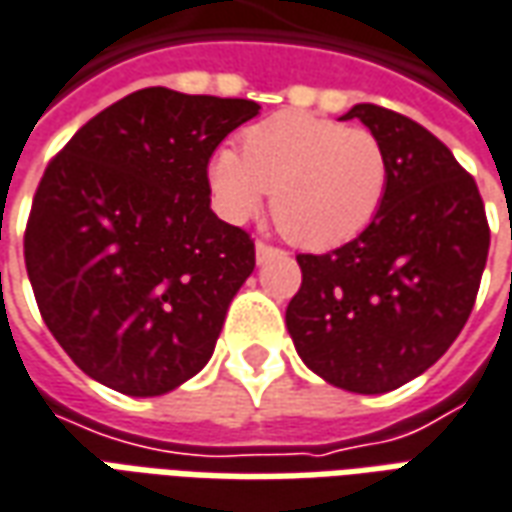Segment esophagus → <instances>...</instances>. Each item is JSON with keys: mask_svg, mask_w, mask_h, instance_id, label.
I'll list each match as a JSON object with an SVG mask.
<instances>
[{"mask_svg": "<svg viewBox=\"0 0 512 512\" xmlns=\"http://www.w3.org/2000/svg\"><path fill=\"white\" fill-rule=\"evenodd\" d=\"M277 252H280V249H277V246L266 244V241H257V244H255L257 263H266L268 257H274V255H277Z\"/></svg>", "mask_w": 512, "mask_h": 512, "instance_id": "34e87169", "label": "esophagus"}]
</instances>
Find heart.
Instances as JSON below:
<instances>
[{
	"instance_id": "b5f03b06",
	"label": "heart",
	"mask_w": 512,
	"mask_h": 512,
	"mask_svg": "<svg viewBox=\"0 0 512 512\" xmlns=\"http://www.w3.org/2000/svg\"><path fill=\"white\" fill-rule=\"evenodd\" d=\"M210 194L230 221H249L274 191L280 232L305 249H332L377 219L388 194V155L366 127L310 113H277L244 132L241 152L219 149Z\"/></svg>"
}]
</instances>
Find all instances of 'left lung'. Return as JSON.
I'll use <instances>...</instances> for the list:
<instances>
[{"instance_id": "obj_1", "label": "left lung", "mask_w": 512, "mask_h": 512, "mask_svg": "<svg viewBox=\"0 0 512 512\" xmlns=\"http://www.w3.org/2000/svg\"><path fill=\"white\" fill-rule=\"evenodd\" d=\"M385 146L388 194L355 241L296 255L302 288L285 310L310 371L352 393H385L424 374L466 327L491 230L477 182L430 130L380 105H355Z\"/></svg>"}]
</instances>
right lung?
Masks as SVG:
<instances>
[{"instance_id": "obj_1", "label": "right lung", "mask_w": 512, "mask_h": 512, "mask_svg": "<svg viewBox=\"0 0 512 512\" xmlns=\"http://www.w3.org/2000/svg\"><path fill=\"white\" fill-rule=\"evenodd\" d=\"M257 110L144 88L82 124L46 166L24 263L49 332L96 382L160 396L213 355L255 241L210 210L207 163Z\"/></svg>"}]
</instances>
